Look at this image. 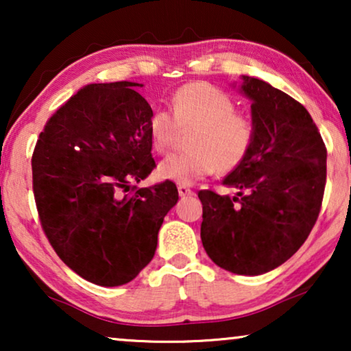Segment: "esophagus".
<instances>
[{"label":"esophagus","mask_w":351,"mask_h":351,"mask_svg":"<svg viewBox=\"0 0 351 351\" xmlns=\"http://www.w3.org/2000/svg\"><path fill=\"white\" fill-rule=\"evenodd\" d=\"M177 190H179V195L180 196H191V195H195V191L191 190L189 185H179V186H177Z\"/></svg>","instance_id":"34e87169"}]
</instances>
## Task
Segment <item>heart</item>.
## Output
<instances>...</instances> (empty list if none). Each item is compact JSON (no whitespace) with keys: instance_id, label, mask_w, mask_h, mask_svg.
Here are the masks:
<instances>
[{"instance_id":"1","label":"heart","mask_w":351,"mask_h":351,"mask_svg":"<svg viewBox=\"0 0 351 351\" xmlns=\"http://www.w3.org/2000/svg\"><path fill=\"white\" fill-rule=\"evenodd\" d=\"M180 131H193L186 142L190 152L165 158L158 176L182 185L214 174L215 169L222 174L234 171L246 160L256 138V126L237 113L234 100L208 83L182 86L172 95V112L156 108L148 119L156 153L172 148Z\"/></svg>"}]
</instances>
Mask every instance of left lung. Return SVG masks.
I'll return each mask as SVG.
<instances>
[{
    "label": "left lung",
    "instance_id": "8db88e82",
    "mask_svg": "<svg viewBox=\"0 0 351 351\" xmlns=\"http://www.w3.org/2000/svg\"><path fill=\"white\" fill-rule=\"evenodd\" d=\"M256 138L223 185L230 198L201 190V241L215 265L262 275L299 251L318 219L326 186V145L300 102L265 81L243 76Z\"/></svg>",
    "mask_w": 351,
    "mask_h": 351
}]
</instances>
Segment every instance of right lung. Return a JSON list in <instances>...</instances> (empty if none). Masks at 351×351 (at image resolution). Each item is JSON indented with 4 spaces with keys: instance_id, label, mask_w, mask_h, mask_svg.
Wrapping results in <instances>:
<instances>
[{
    "instance_id": "obj_1",
    "label": "right lung",
    "mask_w": 351,
    "mask_h": 351,
    "mask_svg": "<svg viewBox=\"0 0 351 351\" xmlns=\"http://www.w3.org/2000/svg\"><path fill=\"white\" fill-rule=\"evenodd\" d=\"M137 83L88 84L47 119L32 156L33 195L60 261L94 285L132 281L155 256L174 182L137 189L155 169Z\"/></svg>"
}]
</instances>
